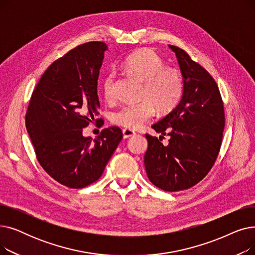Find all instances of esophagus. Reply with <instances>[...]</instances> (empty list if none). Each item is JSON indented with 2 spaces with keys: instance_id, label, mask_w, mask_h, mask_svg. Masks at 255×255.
<instances>
[{
  "instance_id": "esophagus-1",
  "label": "esophagus",
  "mask_w": 255,
  "mask_h": 255,
  "mask_svg": "<svg viewBox=\"0 0 255 255\" xmlns=\"http://www.w3.org/2000/svg\"><path fill=\"white\" fill-rule=\"evenodd\" d=\"M135 132L132 131L131 129H123V137L124 138H129L131 136H134Z\"/></svg>"
}]
</instances>
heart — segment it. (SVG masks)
I'll return each instance as SVG.
<instances>
[{
    "label": "heart",
    "mask_w": 255,
    "mask_h": 255,
    "mask_svg": "<svg viewBox=\"0 0 255 255\" xmlns=\"http://www.w3.org/2000/svg\"><path fill=\"white\" fill-rule=\"evenodd\" d=\"M123 69L143 82L139 103L125 104L112 116V122L128 129H137L155 114L168 113L179 103L183 94L181 73L164 67L163 60L151 49H141L132 53L123 62ZM103 96L112 101L117 95V82L113 74L106 75L102 82Z\"/></svg>",
    "instance_id": "heart-1"
}]
</instances>
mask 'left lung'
Segmentation results:
<instances>
[{
	"mask_svg": "<svg viewBox=\"0 0 255 255\" xmlns=\"http://www.w3.org/2000/svg\"><path fill=\"white\" fill-rule=\"evenodd\" d=\"M168 46L178 59L183 94L176 109L152 125L161 133L159 138L145 134L144 167L158 188L175 192L208 175L220 151L225 121L220 92L211 74L182 48ZM165 134L171 137L167 146L161 142Z\"/></svg>",
	"mask_w": 255,
	"mask_h": 255,
	"instance_id": "1",
	"label": "left lung"
}]
</instances>
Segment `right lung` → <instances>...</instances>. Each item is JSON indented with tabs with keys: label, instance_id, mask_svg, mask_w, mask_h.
I'll list each match as a JSON object with an SVG mask.
<instances>
[{
	"label": "right lung",
	"instance_id": "obj_1",
	"mask_svg": "<svg viewBox=\"0 0 255 255\" xmlns=\"http://www.w3.org/2000/svg\"><path fill=\"white\" fill-rule=\"evenodd\" d=\"M107 45L92 41L53 62L37 84L25 115V127L38 161L60 184L80 189L96 182L123 133L105 128L85 137L100 107L97 85ZM97 121V120H96Z\"/></svg>",
	"mask_w": 255,
	"mask_h": 255
}]
</instances>
